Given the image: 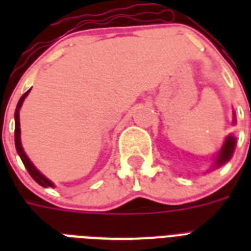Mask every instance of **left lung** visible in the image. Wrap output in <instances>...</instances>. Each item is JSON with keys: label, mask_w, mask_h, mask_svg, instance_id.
<instances>
[{"label": "left lung", "mask_w": 251, "mask_h": 251, "mask_svg": "<svg viewBox=\"0 0 251 251\" xmlns=\"http://www.w3.org/2000/svg\"><path fill=\"white\" fill-rule=\"evenodd\" d=\"M233 124H236V114L233 112ZM236 143H237V139L234 138L233 134H229V135H226V141L223 143L222 149L219 150L218 155L215 156L214 164L211 167L210 171L212 169H216V168H220L222 165L226 164L228 161L232 159L234 153V150H236Z\"/></svg>", "instance_id": "1"}]
</instances>
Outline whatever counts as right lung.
Listing matches in <instances>:
<instances>
[{"instance_id": "right-lung-1", "label": "right lung", "mask_w": 251, "mask_h": 251, "mask_svg": "<svg viewBox=\"0 0 251 251\" xmlns=\"http://www.w3.org/2000/svg\"><path fill=\"white\" fill-rule=\"evenodd\" d=\"M29 91H31V88H29L27 92H25L23 96H22L21 99H19V101H18L17 104V108H15V114H14V118H15V131H14V137H15V149H17V152L18 155H19V157H21V160L23 161V164H25V169L28 171L29 176L32 177L35 181H36L40 186L43 187H54V183L50 181L49 178H47L43 173H41L39 169H37L35 165L32 164V161L29 160L28 156L25 155V150H23V146H22V141H21V122H19V110H21L22 108V104H23V101H25V99L27 98V95L29 94Z\"/></svg>"}]
</instances>
